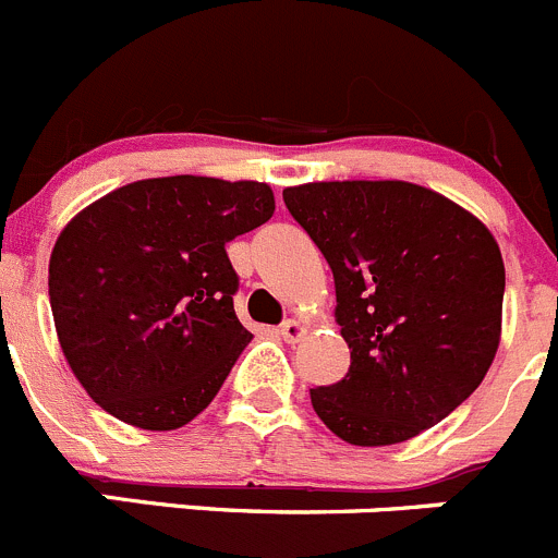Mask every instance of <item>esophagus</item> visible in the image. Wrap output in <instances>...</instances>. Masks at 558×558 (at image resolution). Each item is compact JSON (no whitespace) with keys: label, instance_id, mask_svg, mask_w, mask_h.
I'll return each instance as SVG.
<instances>
[{"label":"esophagus","instance_id":"1","mask_svg":"<svg viewBox=\"0 0 558 558\" xmlns=\"http://www.w3.org/2000/svg\"><path fill=\"white\" fill-rule=\"evenodd\" d=\"M305 336H308V327H305L303 322H296V319H286L283 325H280V338H283L286 343H296V341H303Z\"/></svg>","mask_w":558,"mask_h":558}]
</instances>
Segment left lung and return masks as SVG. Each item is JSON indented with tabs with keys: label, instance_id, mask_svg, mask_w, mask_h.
Segmentation results:
<instances>
[{
	"label": "left lung",
	"instance_id": "8db88e82",
	"mask_svg": "<svg viewBox=\"0 0 558 558\" xmlns=\"http://www.w3.org/2000/svg\"><path fill=\"white\" fill-rule=\"evenodd\" d=\"M336 280L350 343L341 383L311 388L327 429L393 446L444 421L501 341L504 258L478 217L410 181H314L283 190Z\"/></svg>",
	"mask_w": 558,
	"mask_h": 558
}]
</instances>
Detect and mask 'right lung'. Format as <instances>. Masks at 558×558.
<instances>
[{
  "instance_id": "right-lung-1",
  "label": "right lung",
  "mask_w": 558,
  "mask_h": 558,
  "mask_svg": "<svg viewBox=\"0 0 558 558\" xmlns=\"http://www.w3.org/2000/svg\"><path fill=\"white\" fill-rule=\"evenodd\" d=\"M275 211L269 184L168 175L121 186L62 228L49 300L62 355L123 424L168 432L211 404L250 343L226 244Z\"/></svg>"
}]
</instances>
